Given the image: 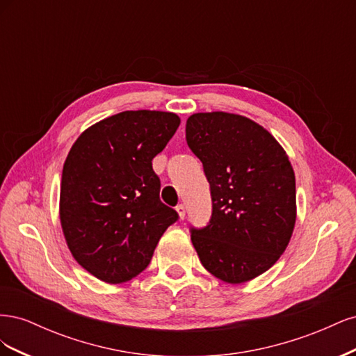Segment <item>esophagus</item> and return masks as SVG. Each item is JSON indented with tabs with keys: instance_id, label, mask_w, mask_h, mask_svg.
Masks as SVG:
<instances>
[{
	"instance_id": "esophagus-1",
	"label": "esophagus",
	"mask_w": 356,
	"mask_h": 356,
	"mask_svg": "<svg viewBox=\"0 0 356 356\" xmlns=\"http://www.w3.org/2000/svg\"><path fill=\"white\" fill-rule=\"evenodd\" d=\"M177 212H178V215H179V218L181 220H184V217H186V207H184V204H178V207H177Z\"/></svg>"
}]
</instances>
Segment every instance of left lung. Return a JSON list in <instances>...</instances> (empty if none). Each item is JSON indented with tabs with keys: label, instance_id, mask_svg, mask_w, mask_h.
<instances>
[{
	"label": "left lung",
	"instance_id": "1",
	"mask_svg": "<svg viewBox=\"0 0 356 356\" xmlns=\"http://www.w3.org/2000/svg\"><path fill=\"white\" fill-rule=\"evenodd\" d=\"M186 139L212 199L209 222L190 227L199 260L224 282L251 281L279 260L293 234V166L264 127L238 114H193Z\"/></svg>",
	"mask_w": 356,
	"mask_h": 356
}]
</instances>
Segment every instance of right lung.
<instances>
[{
  "mask_svg": "<svg viewBox=\"0 0 356 356\" xmlns=\"http://www.w3.org/2000/svg\"><path fill=\"white\" fill-rule=\"evenodd\" d=\"M179 117L123 111L84 131L62 170L60 224L71 254L104 282L122 284L145 270L179 215L160 200L152 160Z\"/></svg>",
  "mask_w": 356,
  "mask_h": 356,
  "instance_id": "right-lung-1",
  "label": "right lung"
}]
</instances>
